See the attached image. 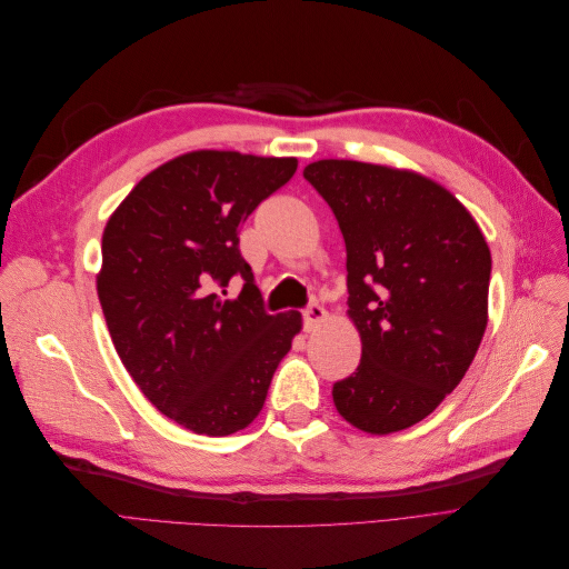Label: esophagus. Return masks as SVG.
Here are the masks:
<instances>
[{"label": "esophagus", "mask_w": 569, "mask_h": 569, "mask_svg": "<svg viewBox=\"0 0 569 569\" xmlns=\"http://www.w3.org/2000/svg\"><path fill=\"white\" fill-rule=\"evenodd\" d=\"M327 320V311L318 303V301H311L306 308H303V327L308 332L316 330V327Z\"/></svg>", "instance_id": "esophagus-1"}]
</instances>
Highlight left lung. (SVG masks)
Segmentation results:
<instances>
[{"label": "left lung", "instance_id": "left-lung-1", "mask_svg": "<svg viewBox=\"0 0 569 569\" xmlns=\"http://www.w3.org/2000/svg\"><path fill=\"white\" fill-rule=\"evenodd\" d=\"M303 178L347 244L360 366L332 387L339 416L370 435L425 420L468 372L487 330L491 253L470 211L412 170L325 159Z\"/></svg>", "mask_w": 569, "mask_h": 569}]
</instances>
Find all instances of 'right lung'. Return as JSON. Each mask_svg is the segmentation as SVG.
I'll use <instances>...</instances> for the list:
<instances>
[{
	"label": "right lung",
	"mask_w": 569,
	"mask_h": 569,
	"mask_svg": "<svg viewBox=\"0 0 569 569\" xmlns=\"http://www.w3.org/2000/svg\"><path fill=\"white\" fill-rule=\"evenodd\" d=\"M297 159L189 151L134 184L101 237L97 295L113 347L147 399L194 435L228 437L261 412L301 313L270 316L239 228ZM239 273L240 297L214 287Z\"/></svg>",
	"instance_id": "add662e5"
}]
</instances>
